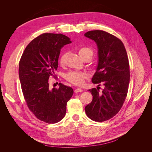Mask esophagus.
Here are the masks:
<instances>
[{"label":"esophagus","mask_w":152,"mask_h":152,"mask_svg":"<svg viewBox=\"0 0 152 152\" xmlns=\"http://www.w3.org/2000/svg\"><path fill=\"white\" fill-rule=\"evenodd\" d=\"M83 91V89H80V88H77L76 89H75L74 92L75 93H79V92H82Z\"/></svg>","instance_id":"34e87169"}]
</instances>
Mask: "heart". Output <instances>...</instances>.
Here are the masks:
<instances>
[{
    "label": "heart",
    "instance_id": "heart-1",
    "mask_svg": "<svg viewBox=\"0 0 152 152\" xmlns=\"http://www.w3.org/2000/svg\"><path fill=\"white\" fill-rule=\"evenodd\" d=\"M78 53L81 56L84 58L86 54H92L93 50L87 47H81L78 50ZM65 53H62L59 58V63L60 65H63L65 61ZM87 74L86 72H77V71H70L65 75V79L70 83L78 86H81L84 84L85 80L87 79Z\"/></svg>",
    "mask_w": 152,
    "mask_h": 152
}]
</instances>
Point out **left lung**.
I'll use <instances>...</instances> for the list:
<instances>
[{"mask_svg": "<svg viewBox=\"0 0 152 152\" xmlns=\"http://www.w3.org/2000/svg\"><path fill=\"white\" fill-rule=\"evenodd\" d=\"M84 35L94 40L98 48V65L92 82L104 86L102 93L100 87L88 90L93 97L85 111L91 120L104 122L118 113L126 98L129 63L124 44L117 37L100 30L89 31Z\"/></svg>", "mask_w": 152, "mask_h": 152, "instance_id": "left-lung-1", "label": "left lung"}]
</instances>
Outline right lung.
Masks as SVG:
<instances>
[{
  "label": "right lung",
  "instance_id": "obj_1",
  "mask_svg": "<svg viewBox=\"0 0 152 152\" xmlns=\"http://www.w3.org/2000/svg\"><path fill=\"white\" fill-rule=\"evenodd\" d=\"M71 43L61 34L45 33L26 47L19 63V77L26 103L30 112L48 124L58 122L66 114V103L73 90L59 83V88H49V79L54 77L58 58L64 45Z\"/></svg>",
  "mask_w": 152,
  "mask_h": 152
}]
</instances>
